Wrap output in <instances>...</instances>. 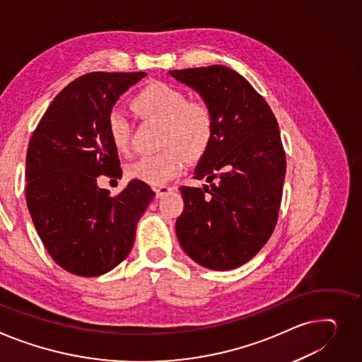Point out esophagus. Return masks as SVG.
Here are the masks:
<instances>
[{"mask_svg": "<svg viewBox=\"0 0 362 362\" xmlns=\"http://www.w3.org/2000/svg\"><path fill=\"white\" fill-rule=\"evenodd\" d=\"M168 190H172V187L170 186H165V185H163V186H157L156 189H154V192H156V197L157 198H161L163 195H165Z\"/></svg>", "mask_w": 362, "mask_h": 362, "instance_id": "esophagus-1", "label": "esophagus"}]
</instances>
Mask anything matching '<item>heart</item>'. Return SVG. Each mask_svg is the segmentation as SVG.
Masks as SVG:
<instances>
[{"label": "heart", "instance_id": "obj_1", "mask_svg": "<svg viewBox=\"0 0 362 362\" xmlns=\"http://www.w3.org/2000/svg\"><path fill=\"white\" fill-rule=\"evenodd\" d=\"M131 106L142 119L163 124V151L144 156L128 167L132 179L148 185H161L176 177L189 160L201 158L209 148L215 134V115L202 100H189L186 93L165 84L151 83L139 90ZM107 134L119 153H127L131 144V124L120 110L107 117Z\"/></svg>", "mask_w": 362, "mask_h": 362}]
</instances>
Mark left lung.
Instances as JSON below:
<instances>
[{
  "mask_svg": "<svg viewBox=\"0 0 362 362\" xmlns=\"http://www.w3.org/2000/svg\"><path fill=\"white\" fill-rule=\"evenodd\" d=\"M194 88L215 115V134L195 179L182 186L176 221L182 249L201 267L230 271L249 262L278 221L285 153L276 117L252 84L224 65L168 71Z\"/></svg>",
  "mask_w": 362,
  "mask_h": 362,
  "instance_id": "left-lung-1",
  "label": "left lung"
}]
</instances>
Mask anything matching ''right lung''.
<instances>
[{"label":"right lung","instance_id":"add662e5","mask_svg":"<svg viewBox=\"0 0 362 362\" xmlns=\"http://www.w3.org/2000/svg\"><path fill=\"white\" fill-rule=\"evenodd\" d=\"M146 72H90L52 100L29 142L26 202L36 231L52 259L78 276H99L122 262L135 242L151 187L131 180L117 197L98 177H120L107 134L119 95Z\"/></svg>","mask_w":362,"mask_h":362}]
</instances>
